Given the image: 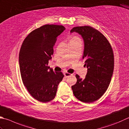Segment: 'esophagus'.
Returning a JSON list of instances; mask_svg holds the SVG:
<instances>
[{
    "instance_id": "34e87169",
    "label": "esophagus",
    "mask_w": 129,
    "mask_h": 129,
    "mask_svg": "<svg viewBox=\"0 0 129 129\" xmlns=\"http://www.w3.org/2000/svg\"><path fill=\"white\" fill-rule=\"evenodd\" d=\"M64 76L66 77V78H67V77H70V75H72V74H70V73H67V72H65V73H64Z\"/></svg>"
}]
</instances>
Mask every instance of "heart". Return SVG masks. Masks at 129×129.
I'll return each instance as SVG.
<instances>
[{
	"label": "heart",
	"instance_id": "obj_1",
	"mask_svg": "<svg viewBox=\"0 0 129 129\" xmlns=\"http://www.w3.org/2000/svg\"><path fill=\"white\" fill-rule=\"evenodd\" d=\"M82 42V40L80 39L79 37L78 36H73L72 39L70 40V41L69 43L70 42Z\"/></svg>",
	"mask_w": 129,
	"mask_h": 129
}]
</instances>
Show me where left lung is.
Wrapping results in <instances>:
<instances>
[{
    "label": "left lung",
    "mask_w": 129,
    "mask_h": 129,
    "mask_svg": "<svg viewBox=\"0 0 129 129\" xmlns=\"http://www.w3.org/2000/svg\"><path fill=\"white\" fill-rule=\"evenodd\" d=\"M74 32L84 41L82 58L87 73L84 79L76 74L77 82L72 89L80 101L92 103L101 97L109 86L114 68L113 51L106 38L92 27H75L70 31Z\"/></svg>",
    "instance_id": "1"
}]
</instances>
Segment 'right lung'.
I'll return each mask as SVG.
<instances>
[{
  "instance_id": "right-lung-1",
  "label": "right lung",
  "mask_w": 129,
  "mask_h": 129,
  "mask_svg": "<svg viewBox=\"0 0 129 129\" xmlns=\"http://www.w3.org/2000/svg\"><path fill=\"white\" fill-rule=\"evenodd\" d=\"M65 29L61 25H44L30 33L21 47L19 64L22 82L30 94L40 102L54 99L64 77L61 72H54L47 65L57 37Z\"/></svg>"
}]
</instances>
